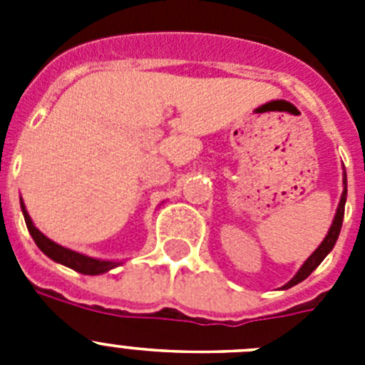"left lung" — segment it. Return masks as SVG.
<instances>
[{
	"mask_svg": "<svg viewBox=\"0 0 365 365\" xmlns=\"http://www.w3.org/2000/svg\"><path fill=\"white\" fill-rule=\"evenodd\" d=\"M346 199H347V175H346V172H344V192H341L340 205H338V210H336V215H334V219H333V225H331V228H329L327 235H325V240L320 243V247L316 248L314 252L307 257V261H305V263L302 265V269L296 272L294 278H292L289 283H285V285H283V289H291V287L298 285L299 282H303L305 278H309L312 270L320 265L322 261L325 259V256H327V254L333 250L334 243H336L338 235H340V230H341L344 210H346Z\"/></svg>",
	"mask_w": 365,
	"mask_h": 365,
	"instance_id": "1",
	"label": "left lung"
}]
</instances>
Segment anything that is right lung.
<instances>
[{"label":"right lung","mask_w":365,"mask_h":365,"mask_svg":"<svg viewBox=\"0 0 365 365\" xmlns=\"http://www.w3.org/2000/svg\"><path fill=\"white\" fill-rule=\"evenodd\" d=\"M21 212H24L27 228H29V232H31L34 243L38 245V248H40L45 256L51 257V259L56 261V263H60V265L69 267V269L76 270V272H80V274H89V276L104 274V272H108V270L115 269L117 265H120V263H117V261L95 259V257L83 256V254L74 252V250H71V248H66V247H62V245L54 243V241H51L47 235H43L36 227H34V222H32L31 215H29L27 210H25L24 201H21Z\"/></svg>","instance_id":"right-lung-1"}]
</instances>
